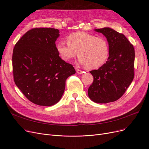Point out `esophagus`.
Returning a JSON list of instances; mask_svg holds the SVG:
<instances>
[{
	"label": "esophagus",
	"instance_id": "esophagus-1",
	"mask_svg": "<svg viewBox=\"0 0 149 149\" xmlns=\"http://www.w3.org/2000/svg\"><path fill=\"white\" fill-rule=\"evenodd\" d=\"M76 72H77V73H78V74H82L83 73H84V72L83 71H82V70H79L78 68H77V67H76Z\"/></svg>",
	"mask_w": 149,
	"mask_h": 149
}]
</instances>
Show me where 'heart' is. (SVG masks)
Wrapping results in <instances>:
<instances>
[{
  "instance_id": "heart-1",
  "label": "heart",
  "mask_w": 149,
  "mask_h": 149,
  "mask_svg": "<svg viewBox=\"0 0 149 149\" xmlns=\"http://www.w3.org/2000/svg\"><path fill=\"white\" fill-rule=\"evenodd\" d=\"M67 40V43L61 41L56 45L59 55L65 61L74 58L78 52L79 62L92 70L101 67L109 58V45L104 37L77 31L70 34Z\"/></svg>"
}]
</instances>
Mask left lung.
I'll return each mask as SVG.
<instances>
[{
    "instance_id": "1",
    "label": "left lung",
    "mask_w": 149,
    "mask_h": 149,
    "mask_svg": "<svg viewBox=\"0 0 149 149\" xmlns=\"http://www.w3.org/2000/svg\"><path fill=\"white\" fill-rule=\"evenodd\" d=\"M95 30L107 38L110 53L106 63L90 72L93 82L88 95L96 103L114 102L124 94L134 78V47L123 34L110 28Z\"/></svg>"
}]
</instances>
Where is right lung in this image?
Returning a JSON list of instances; mask_svg holds the SVG:
<instances>
[{
    "label": "right lung",
    "mask_w": 149,
    "mask_h": 149,
    "mask_svg": "<svg viewBox=\"0 0 149 149\" xmlns=\"http://www.w3.org/2000/svg\"><path fill=\"white\" fill-rule=\"evenodd\" d=\"M59 31L52 28H35L28 31L13 49L14 81L31 102L52 106L59 101L65 81L76 71L62 60L55 42Z\"/></svg>",
    "instance_id": "1"
}]
</instances>
